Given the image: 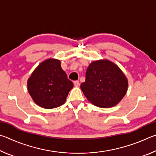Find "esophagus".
Returning a JSON list of instances; mask_svg holds the SVG:
<instances>
[{
	"mask_svg": "<svg viewBox=\"0 0 156 156\" xmlns=\"http://www.w3.org/2000/svg\"><path fill=\"white\" fill-rule=\"evenodd\" d=\"M73 84H74V86H76V87H78L79 85H80V82H79L78 80L73 81Z\"/></svg>",
	"mask_w": 156,
	"mask_h": 156,
	"instance_id": "obj_1",
	"label": "esophagus"
}]
</instances>
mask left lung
I'll use <instances>...</instances> for the list:
<instances>
[{
	"label": "left lung",
	"mask_w": 156,
	"mask_h": 156,
	"mask_svg": "<svg viewBox=\"0 0 156 156\" xmlns=\"http://www.w3.org/2000/svg\"><path fill=\"white\" fill-rule=\"evenodd\" d=\"M127 79L120 68L109 60L91 62L80 88L89 102L109 108L117 105L126 93Z\"/></svg>",
	"instance_id": "1"
}]
</instances>
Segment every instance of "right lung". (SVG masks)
Returning a JSON list of instances; mask_svg holds the SVG:
<instances>
[{
  "instance_id": "right-lung-1",
  "label": "right lung",
  "mask_w": 156,
  "mask_h": 156,
  "mask_svg": "<svg viewBox=\"0 0 156 156\" xmlns=\"http://www.w3.org/2000/svg\"><path fill=\"white\" fill-rule=\"evenodd\" d=\"M73 87L62 69L60 60L51 58L41 63L27 81L29 93L34 101L45 109L64 104Z\"/></svg>"
}]
</instances>
